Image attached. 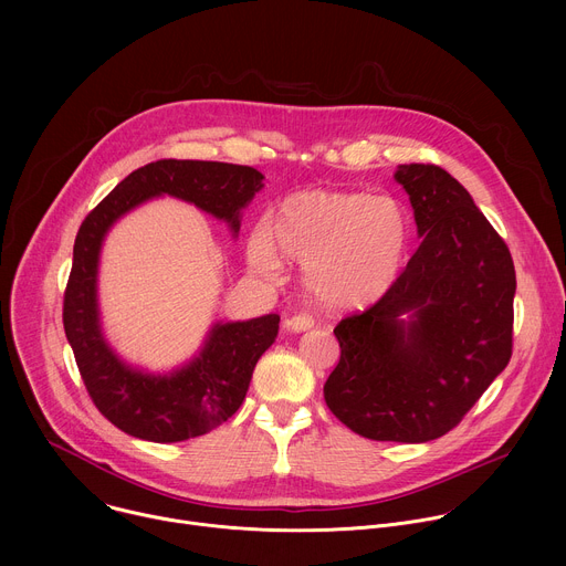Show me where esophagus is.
<instances>
[{
    "instance_id": "obj_1",
    "label": "esophagus",
    "mask_w": 566,
    "mask_h": 566,
    "mask_svg": "<svg viewBox=\"0 0 566 566\" xmlns=\"http://www.w3.org/2000/svg\"><path fill=\"white\" fill-rule=\"evenodd\" d=\"M313 327V317L308 313H295L289 319H284V329L293 332V334H302L308 332Z\"/></svg>"
}]
</instances>
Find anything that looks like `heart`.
I'll return each mask as SVG.
<instances>
[{
	"mask_svg": "<svg viewBox=\"0 0 566 566\" xmlns=\"http://www.w3.org/2000/svg\"><path fill=\"white\" fill-rule=\"evenodd\" d=\"M410 217L391 197L349 190H297L253 228L247 258L264 275L302 266L308 297L327 311H358L387 295L406 264Z\"/></svg>",
	"mask_w": 566,
	"mask_h": 566,
	"instance_id": "heart-1",
	"label": "heart"
}]
</instances>
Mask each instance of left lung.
<instances>
[{
    "label": "left lung",
    "instance_id": "8db88e82",
    "mask_svg": "<svg viewBox=\"0 0 566 566\" xmlns=\"http://www.w3.org/2000/svg\"><path fill=\"white\" fill-rule=\"evenodd\" d=\"M421 247L382 300L334 329L329 410L374 441L450 432L513 354L515 266L470 192L439 166H398Z\"/></svg>",
    "mask_w": 566,
    "mask_h": 566
}]
</instances>
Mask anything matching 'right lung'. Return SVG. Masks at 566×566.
Listing matches in <instances>:
<instances>
[{
  "mask_svg": "<svg viewBox=\"0 0 566 566\" xmlns=\"http://www.w3.org/2000/svg\"><path fill=\"white\" fill-rule=\"evenodd\" d=\"M264 188V175L217 160L164 158L125 177L83 221L64 291V334L80 376L105 419L129 437L177 443L228 421L247 398L260 356L275 343L280 315L214 322L186 365L151 374L125 363L107 343L98 306V266L112 226L156 197H175L226 221L232 237L241 210Z\"/></svg>",
  "mask_w": 566,
  "mask_h": 566,
  "instance_id": "right-lung-1",
  "label": "right lung"
}]
</instances>
